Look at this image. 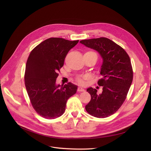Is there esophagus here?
<instances>
[{
	"label": "esophagus",
	"mask_w": 151,
	"mask_h": 151,
	"mask_svg": "<svg viewBox=\"0 0 151 151\" xmlns=\"http://www.w3.org/2000/svg\"><path fill=\"white\" fill-rule=\"evenodd\" d=\"M85 90L83 88H81V87H78V92H84Z\"/></svg>",
	"instance_id": "esophagus-1"
}]
</instances>
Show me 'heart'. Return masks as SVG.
I'll use <instances>...</instances> for the list:
<instances>
[{
	"mask_svg": "<svg viewBox=\"0 0 151 151\" xmlns=\"http://www.w3.org/2000/svg\"><path fill=\"white\" fill-rule=\"evenodd\" d=\"M85 54H92V55H96V56L97 57V54H96V52H93V51H88V52H86ZM78 82L80 83H83V80H81V78H79L78 79Z\"/></svg>",
	"mask_w": 151,
	"mask_h": 151,
	"instance_id": "heart-1",
	"label": "heart"
}]
</instances>
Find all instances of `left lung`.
Here are the masks:
<instances>
[{"label": "left lung", "instance_id": "8db88e82", "mask_svg": "<svg viewBox=\"0 0 151 151\" xmlns=\"http://www.w3.org/2000/svg\"><path fill=\"white\" fill-rule=\"evenodd\" d=\"M80 43L97 51L103 59L100 73L102 78L98 81L103 91L89 88L91 96L86 105L89 114L98 118H105L115 113L124 102L133 80V70L129 55L122 47L111 40L101 37L83 40Z\"/></svg>", "mask_w": 151, "mask_h": 151}]
</instances>
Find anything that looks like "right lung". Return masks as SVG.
I'll return each mask as SVG.
<instances>
[{
  "instance_id": "obj_1",
  "label": "right lung",
  "mask_w": 151,
  "mask_h": 151,
  "mask_svg": "<svg viewBox=\"0 0 151 151\" xmlns=\"http://www.w3.org/2000/svg\"><path fill=\"white\" fill-rule=\"evenodd\" d=\"M79 40L50 38L31 51L27 60L24 81L34 109L42 117L53 119L65 112L68 99L76 93L78 86L71 83L56 84L58 71L68 51Z\"/></svg>"
}]
</instances>
